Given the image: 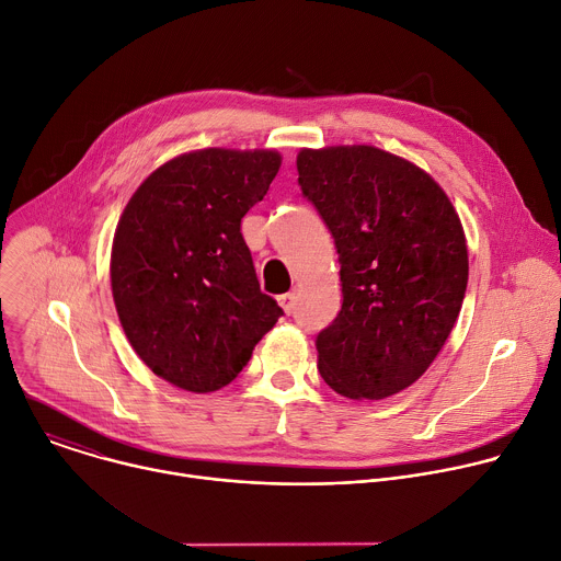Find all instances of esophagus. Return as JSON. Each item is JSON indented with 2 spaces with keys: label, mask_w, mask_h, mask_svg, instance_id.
Returning <instances> with one entry per match:
<instances>
[{
  "label": "esophagus",
  "mask_w": 561,
  "mask_h": 561,
  "mask_svg": "<svg viewBox=\"0 0 561 561\" xmlns=\"http://www.w3.org/2000/svg\"><path fill=\"white\" fill-rule=\"evenodd\" d=\"M279 306L290 314L295 310V304H297V295L295 293H286V295H279Z\"/></svg>",
  "instance_id": "obj_1"
}]
</instances>
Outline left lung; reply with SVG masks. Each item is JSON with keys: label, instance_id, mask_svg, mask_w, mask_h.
Wrapping results in <instances>:
<instances>
[{"label": "left lung", "instance_id": "obj_1", "mask_svg": "<svg viewBox=\"0 0 561 561\" xmlns=\"http://www.w3.org/2000/svg\"><path fill=\"white\" fill-rule=\"evenodd\" d=\"M297 173L342 264L344 301L317 335V368L344 397H390L426 373L457 322L459 215L428 173L375 146L304 148Z\"/></svg>", "mask_w": 561, "mask_h": 561}]
</instances>
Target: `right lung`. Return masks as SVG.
Listing matches in <instances>:
<instances>
[{
  "label": "right lung",
  "mask_w": 561,
  "mask_h": 561,
  "mask_svg": "<svg viewBox=\"0 0 561 561\" xmlns=\"http://www.w3.org/2000/svg\"><path fill=\"white\" fill-rule=\"evenodd\" d=\"M279 167L275 150L184 152L150 173L119 217L111 286L122 329L178 388L230 383L284 314L262 293L242 237V217Z\"/></svg>",
  "instance_id": "add662e5"
}]
</instances>
